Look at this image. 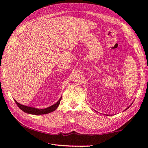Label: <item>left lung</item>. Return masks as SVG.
<instances>
[{"mask_svg": "<svg viewBox=\"0 0 148 148\" xmlns=\"http://www.w3.org/2000/svg\"><path fill=\"white\" fill-rule=\"evenodd\" d=\"M128 108H129V107H128ZM128 108H127V109H128ZM126 109H125V110H126Z\"/></svg>", "mask_w": 148, "mask_h": 148, "instance_id": "1", "label": "left lung"}]
</instances>
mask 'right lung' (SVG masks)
Wrapping results in <instances>:
<instances>
[{
    "label": "right lung",
    "mask_w": 148,
    "mask_h": 148,
    "mask_svg": "<svg viewBox=\"0 0 148 148\" xmlns=\"http://www.w3.org/2000/svg\"><path fill=\"white\" fill-rule=\"evenodd\" d=\"M61 99H62V97L59 99V100L57 102L55 103V104H53V106L50 107H48V108H47L42 109H37L35 108H31V107L21 105L20 103H19L17 101H16V100H15V102L16 103V104L19 107V108H20L21 110H22L23 111H24L25 112L28 113V114H34V115H40V114H48V113L54 111L56 109V108H58V106L60 104V102Z\"/></svg>",
    "instance_id": "add662e5"
}]
</instances>
